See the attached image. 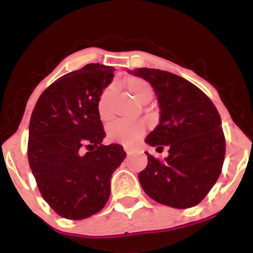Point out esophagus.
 <instances>
[{
	"label": "esophagus",
	"mask_w": 253,
	"mask_h": 253,
	"mask_svg": "<svg viewBox=\"0 0 253 253\" xmlns=\"http://www.w3.org/2000/svg\"><path fill=\"white\" fill-rule=\"evenodd\" d=\"M124 150H125V152L127 153V156H129L130 153H132V150H130L129 147H127V146H124Z\"/></svg>",
	"instance_id": "esophagus-1"
}]
</instances>
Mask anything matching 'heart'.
Wrapping results in <instances>:
<instances>
[{
	"label": "heart",
	"instance_id": "obj_1",
	"mask_svg": "<svg viewBox=\"0 0 253 253\" xmlns=\"http://www.w3.org/2000/svg\"><path fill=\"white\" fill-rule=\"evenodd\" d=\"M127 89L133 97L139 102L145 103L151 100L153 95V89L151 84L140 77H128L125 81ZM117 91V85L114 83L109 84L103 89L97 100V113L98 117L104 123L112 120V100ZM145 125L140 121H127L118 120L114 121L108 127V139L114 143L132 144L144 135Z\"/></svg>",
	"mask_w": 253,
	"mask_h": 253
}]
</instances>
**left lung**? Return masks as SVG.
<instances>
[{
    "mask_svg": "<svg viewBox=\"0 0 253 253\" xmlns=\"http://www.w3.org/2000/svg\"><path fill=\"white\" fill-rule=\"evenodd\" d=\"M150 82L161 108V120L145 141L169 147L164 159L147 155L139 172L145 193L178 210L194 207L207 196L221 173L226 140L221 118L211 98L189 81L157 69L128 71Z\"/></svg>",
    "mask_w": 253,
    "mask_h": 253,
    "instance_id": "obj_1",
    "label": "left lung"
}]
</instances>
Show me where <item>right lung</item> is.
Returning a JSON list of instances; mask_svg holds the SVG:
<instances>
[{
	"mask_svg": "<svg viewBox=\"0 0 253 253\" xmlns=\"http://www.w3.org/2000/svg\"><path fill=\"white\" fill-rule=\"evenodd\" d=\"M113 76L114 69L97 63L69 72L43 90L31 115V170L43 200L65 219L102 210L113 172L126 157L121 145H102L97 100Z\"/></svg>",
	"mask_w": 253,
	"mask_h": 253,
	"instance_id": "1",
	"label": "right lung"
}]
</instances>
